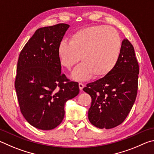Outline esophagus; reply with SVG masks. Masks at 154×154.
<instances>
[{
	"instance_id": "obj_1",
	"label": "esophagus",
	"mask_w": 154,
	"mask_h": 154,
	"mask_svg": "<svg viewBox=\"0 0 154 154\" xmlns=\"http://www.w3.org/2000/svg\"><path fill=\"white\" fill-rule=\"evenodd\" d=\"M79 88H80V91H82L83 88H84V87H85L84 84H82V82H80L79 84Z\"/></svg>"
}]
</instances>
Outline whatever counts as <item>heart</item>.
<instances>
[{"label":"heart","instance_id":"obj_1","mask_svg":"<svg viewBox=\"0 0 154 154\" xmlns=\"http://www.w3.org/2000/svg\"><path fill=\"white\" fill-rule=\"evenodd\" d=\"M121 50V40L115 29L106 26L88 27L70 37L69 42L58 46V57L61 66L71 69L82 61L72 74L74 79L87 80L106 76L116 65Z\"/></svg>","mask_w":154,"mask_h":154}]
</instances>
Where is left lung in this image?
<instances>
[{
  "label": "left lung",
  "mask_w": 154,
  "mask_h": 154,
  "mask_svg": "<svg viewBox=\"0 0 154 154\" xmlns=\"http://www.w3.org/2000/svg\"><path fill=\"white\" fill-rule=\"evenodd\" d=\"M139 73L133 46L128 39H124L114 68L83 88L92 99L88 117L93 125L109 129L125 121L135 101Z\"/></svg>",
  "instance_id": "obj_1"
}]
</instances>
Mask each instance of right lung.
<instances>
[{
    "label": "right lung",
    "instance_id": "obj_1",
    "mask_svg": "<svg viewBox=\"0 0 154 154\" xmlns=\"http://www.w3.org/2000/svg\"><path fill=\"white\" fill-rule=\"evenodd\" d=\"M69 26L59 23L38 29L20 52L15 88L21 114L40 130L60 125L64 106L79 93V82L61 74L57 48Z\"/></svg>",
    "mask_w": 154,
    "mask_h": 154
}]
</instances>
